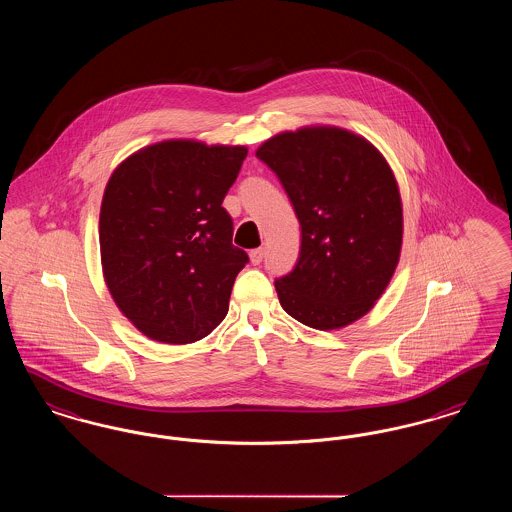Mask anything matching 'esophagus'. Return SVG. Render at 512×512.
<instances>
[{"mask_svg": "<svg viewBox=\"0 0 512 512\" xmlns=\"http://www.w3.org/2000/svg\"><path fill=\"white\" fill-rule=\"evenodd\" d=\"M263 257H265V249L263 247H257V249L249 251V259H251L253 265H259L263 261Z\"/></svg>", "mask_w": 512, "mask_h": 512, "instance_id": "1", "label": "esophagus"}]
</instances>
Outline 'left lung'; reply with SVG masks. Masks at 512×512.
<instances>
[{
    "label": "left lung",
    "mask_w": 512,
    "mask_h": 512,
    "mask_svg": "<svg viewBox=\"0 0 512 512\" xmlns=\"http://www.w3.org/2000/svg\"><path fill=\"white\" fill-rule=\"evenodd\" d=\"M278 176L301 224V251L274 288L290 317L317 330L365 317L386 292L403 242L401 195L384 155L336 126H305L255 153Z\"/></svg>",
    "instance_id": "left-lung-1"
}]
</instances>
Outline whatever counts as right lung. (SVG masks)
I'll list each match as a JSON object with an SVG mask.
<instances>
[{
	"instance_id": "obj_1",
	"label": "right lung",
	"mask_w": 512,
	"mask_h": 512,
	"mask_svg": "<svg viewBox=\"0 0 512 512\" xmlns=\"http://www.w3.org/2000/svg\"><path fill=\"white\" fill-rule=\"evenodd\" d=\"M247 147L165 140L124 159L99 213L103 278L122 315L149 340L194 343L228 313L249 261L232 245L222 199Z\"/></svg>"
}]
</instances>
